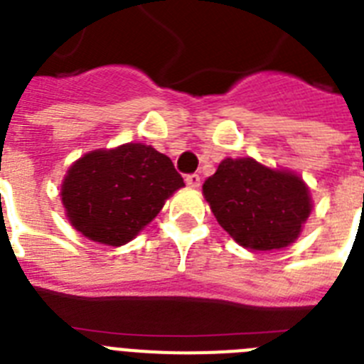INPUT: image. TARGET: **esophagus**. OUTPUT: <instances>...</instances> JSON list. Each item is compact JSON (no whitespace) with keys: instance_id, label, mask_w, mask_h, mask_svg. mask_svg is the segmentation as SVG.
<instances>
[{"instance_id":"esophagus-1","label":"esophagus","mask_w":364,"mask_h":364,"mask_svg":"<svg viewBox=\"0 0 364 364\" xmlns=\"http://www.w3.org/2000/svg\"><path fill=\"white\" fill-rule=\"evenodd\" d=\"M186 184H188L189 188H198V186H200V176H198L197 173H191V175L186 176Z\"/></svg>"}]
</instances>
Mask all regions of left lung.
I'll use <instances>...</instances> for the list:
<instances>
[{"mask_svg": "<svg viewBox=\"0 0 364 364\" xmlns=\"http://www.w3.org/2000/svg\"><path fill=\"white\" fill-rule=\"evenodd\" d=\"M202 191L218 224L252 252L290 246L311 211L302 178L253 159L222 160Z\"/></svg>", "mask_w": 364, "mask_h": 364, "instance_id": "left-lung-1", "label": "left lung"}]
</instances>
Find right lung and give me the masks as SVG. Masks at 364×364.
Listing matches in <instances>:
<instances>
[{"instance_id":"right-lung-1","label":"right lung","mask_w":364,"mask_h":364,"mask_svg":"<svg viewBox=\"0 0 364 364\" xmlns=\"http://www.w3.org/2000/svg\"><path fill=\"white\" fill-rule=\"evenodd\" d=\"M184 186L169 156L144 144L96 149L69 167L62 184L67 218L83 237L107 246L133 240Z\"/></svg>"}]
</instances>
